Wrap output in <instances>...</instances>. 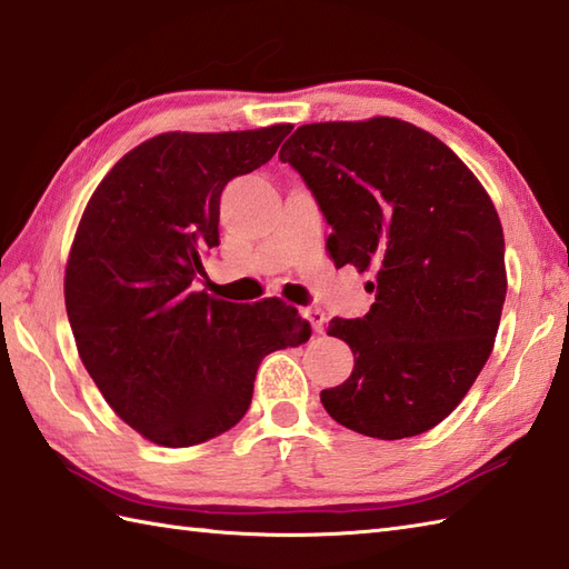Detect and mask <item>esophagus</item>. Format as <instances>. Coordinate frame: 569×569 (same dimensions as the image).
Returning <instances> with one entry per match:
<instances>
[{"label": "esophagus", "instance_id": "34e87169", "mask_svg": "<svg viewBox=\"0 0 569 569\" xmlns=\"http://www.w3.org/2000/svg\"><path fill=\"white\" fill-rule=\"evenodd\" d=\"M306 318L310 320L312 330H316L318 335L325 330V316H322V310H318V308H310V310H306Z\"/></svg>", "mask_w": 569, "mask_h": 569}]
</instances>
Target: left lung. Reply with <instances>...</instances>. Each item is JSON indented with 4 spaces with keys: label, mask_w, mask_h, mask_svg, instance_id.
<instances>
[{
    "label": "left lung",
    "mask_w": 569,
    "mask_h": 569,
    "mask_svg": "<svg viewBox=\"0 0 569 569\" xmlns=\"http://www.w3.org/2000/svg\"><path fill=\"white\" fill-rule=\"evenodd\" d=\"M278 159L303 176L332 227L337 269L373 273L367 316L330 320L355 369L320 393L325 410L379 440L435 428L497 340L506 263L489 192L450 147L393 117L303 124Z\"/></svg>",
    "instance_id": "left-lung-1"
}]
</instances>
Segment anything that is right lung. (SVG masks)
Returning a JSON list of instances; mask_svg holds the SVG:
<instances>
[{
  "label": "right lung",
  "instance_id": "obj_1",
  "mask_svg": "<svg viewBox=\"0 0 569 569\" xmlns=\"http://www.w3.org/2000/svg\"><path fill=\"white\" fill-rule=\"evenodd\" d=\"M291 129L166 131L122 156L80 217L66 266L78 355L114 413L156 445L234 428L261 359L310 340L281 298L241 306L192 288L220 244L224 186L271 161Z\"/></svg>",
  "mask_w": 569,
  "mask_h": 569
}]
</instances>
